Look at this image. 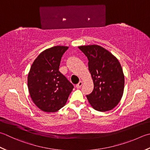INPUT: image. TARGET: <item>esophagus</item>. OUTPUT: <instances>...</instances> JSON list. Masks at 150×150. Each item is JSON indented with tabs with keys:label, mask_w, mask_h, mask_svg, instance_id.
<instances>
[{
	"label": "esophagus",
	"mask_w": 150,
	"mask_h": 150,
	"mask_svg": "<svg viewBox=\"0 0 150 150\" xmlns=\"http://www.w3.org/2000/svg\"><path fill=\"white\" fill-rule=\"evenodd\" d=\"M82 85H83V82L80 81L79 82V83L76 84V87L77 88H80L82 86Z\"/></svg>",
	"instance_id": "34e87169"
}]
</instances>
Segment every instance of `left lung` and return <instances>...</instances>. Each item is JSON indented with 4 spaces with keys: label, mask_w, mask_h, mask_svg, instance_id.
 Segmentation results:
<instances>
[{
    "label": "left lung",
    "mask_w": 150,
    "mask_h": 150,
    "mask_svg": "<svg viewBox=\"0 0 150 150\" xmlns=\"http://www.w3.org/2000/svg\"><path fill=\"white\" fill-rule=\"evenodd\" d=\"M79 49L88 60L94 86L92 92L86 95L90 104L100 112L113 109L121 100L124 89V75L119 61L98 45L80 46Z\"/></svg>",
    "instance_id": "left-lung-1"
}]
</instances>
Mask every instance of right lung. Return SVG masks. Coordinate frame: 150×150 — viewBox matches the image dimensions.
<instances>
[{
    "label": "right lung",
    "instance_id": "add662e5",
    "mask_svg": "<svg viewBox=\"0 0 150 150\" xmlns=\"http://www.w3.org/2000/svg\"><path fill=\"white\" fill-rule=\"evenodd\" d=\"M67 49L59 45L43 51L35 59L28 73L30 96L44 112H54L62 108L74 87L59 71L62 57Z\"/></svg>",
    "mask_w": 150,
    "mask_h": 150
}]
</instances>
